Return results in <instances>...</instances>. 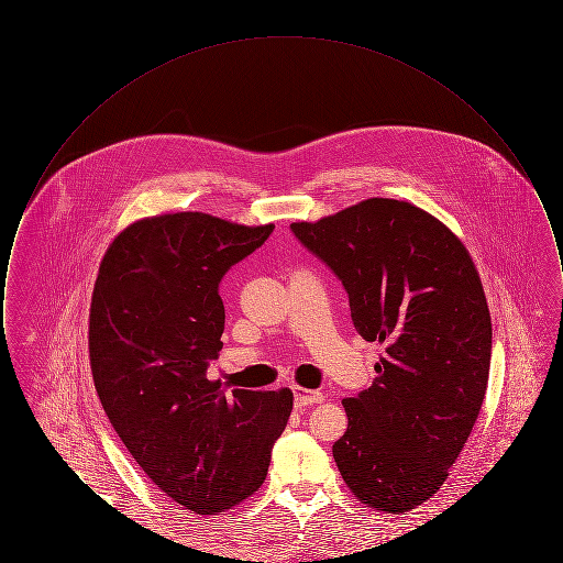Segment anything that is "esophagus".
<instances>
[{"label": "esophagus", "mask_w": 563, "mask_h": 563, "mask_svg": "<svg viewBox=\"0 0 563 563\" xmlns=\"http://www.w3.org/2000/svg\"><path fill=\"white\" fill-rule=\"evenodd\" d=\"M324 401L322 393L319 390H306V388H295V405L297 407H306V405H314V402Z\"/></svg>", "instance_id": "34e87169"}]
</instances>
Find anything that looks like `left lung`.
<instances>
[{
    "mask_svg": "<svg viewBox=\"0 0 563 563\" xmlns=\"http://www.w3.org/2000/svg\"><path fill=\"white\" fill-rule=\"evenodd\" d=\"M291 230L342 280L358 335L384 346L374 384L342 401V479L372 509H416L450 477L487 390L492 319L475 262L443 221L393 198Z\"/></svg>",
    "mask_w": 563,
    "mask_h": 563,
    "instance_id": "1",
    "label": "left lung"
}]
</instances>
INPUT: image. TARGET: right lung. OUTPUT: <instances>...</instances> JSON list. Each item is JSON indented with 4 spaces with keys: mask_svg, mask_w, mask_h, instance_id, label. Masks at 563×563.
<instances>
[{
    "mask_svg": "<svg viewBox=\"0 0 563 563\" xmlns=\"http://www.w3.org/2000/svg\"><path fill=\"white\" fill-rule=\"evenodd\" d=\"M272 230L200 211L143 217L109 244L92 289L88 354L109 422L154 485L196 515L262 487L294 409L289 388L225 395L207 379L223 346L219 280Z\"/></svg>",
    "mask_w": 563,
    "mask_h": 563,
    "instance_id": "obj_1",
    "label": "right lung"
}]
</instances>
